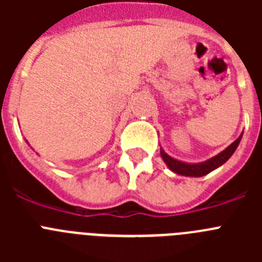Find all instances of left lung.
<instances>
[{"label":"left lung","mask_w":262,"mask_h":262,"mask_svg":"<svg viewBox=\"0 0 262 262\" xmlns=\"http://www.w3.org/2000/svg\"><path fill=\"white\" fill-rule=\"evenodd\" d=\"M242 136L243 134L236 139L232 144L228 145L224 151H222L221 154H217L216 156L211 157V159L202 161V163H185V161H181V160H177L174 157L169 156L161 147H160V155L163 157L164 163L166 164V166L172 172L177 173V174L186 176V177H202V176L209 174L210 172H212L216 168L223 165L227 160L232 156L233 152L236 151V148L239 147Z\"/></svg>","instance_id":"1"}]
</instances>
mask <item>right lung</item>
<instances>
[{"label": "right lung", "instance_id": "right-lung-1", "mask_svg": "<svg viewBox=\"0 0 262 262\" xmlns=\"http://www.w3.org/2000/svg\"><path fill=\"white\" fill-rule=\"evenodd\" d=\"M26 143H27V144H29V142H27V140H26ZM30 145V144H29Z\"/></svg>", "mask_w": 262, "mask_h": 262}]
</instances>
